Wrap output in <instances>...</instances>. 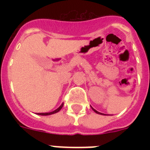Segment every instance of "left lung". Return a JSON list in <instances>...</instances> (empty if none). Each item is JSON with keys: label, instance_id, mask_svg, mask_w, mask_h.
<instances>
[{"label": "left lung", "instance_id": "8db88e82", "mask_svg": "<svg viewBox=\"0 0 150 150\" xmlns=\"http://www.w3.org/2000/svg\"><path fill=\"white\" fill-rule=\"evenodd\" d=\"M92 109L93 110V111H94V112H96V114H101V115H107V114H102V113H100V112H98V111H97V110H95V109H93V107H92Z\"/></svg>", "mask_w": 150, "mask_h": 150}]
</instances>
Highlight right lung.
I'll use <instances>...</instances> for the list:
<instances>
[{
  "instance_id": "add662e5",
  "label": "right lung",
  "mask_w": 150,
  "mask_h": 150,
  "mask_svg": "<svg viewBox=\"0 0 150 150\" xmlns=\"http://www.w3.org/2000/svg\"><path fill=\"white\" fill-rule=\"evenodd\" d=\"M62 107H63V103H62V104H61V106H60V107L57 108V109H56L55 110H54V111L48 112V113H37V114H38V115H43V116H47V115H51V114H56V113H57L58 111H60Z\"/></svg>"
}]
</instances>
